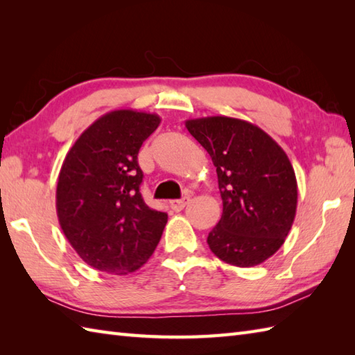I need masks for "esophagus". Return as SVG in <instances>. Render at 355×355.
<instances>
[{
	"instance_id": "34e87169",
	"label": "esophagus",
	"mask_w": 355,
	"mask_h": 355,
	"mask_svg": "<svg viewBox=\"0 0 355 355\" xmlns=\"http://www.w3.org/2000/svg\"><path fill=\"white\" fill-rule=\"evenodd\" d=\"M189 198H183V200H173L171 201V207L172 210H175V212H180V210H183L187 205H189Z\"/></svg>"
}]
</instances>
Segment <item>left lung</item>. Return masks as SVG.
<instances>
[{"label": "left lung", "mask_w": 355, "mask_h": 355, "mask_svg": "<svg viewBox=\"0 0 355 355\" xmlns=\"http://www.w3.org/2000/svg\"><path fill=\"white\" fill-rule=\"evenodd\" d=\"M186 128L216 168L223 216L207 236L216 258L235 267L259 266L288 236L296 216V173L285 150L259 126L212 116Z\"/></svg>", "instance_id": "1"}]
</instances>
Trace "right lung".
I'll return each mask as SVG.
<instances>
[{
    "label": "right lung",
    "mask_w": 355,
    "mask_h": 355,
    "mask_svg": "<svg viewBox=\"0 0 355 355\" xmlns=\"http://www.w3.org/2000/svg\"><path fill=\"white\" fill-rule=\"evenodd\" d=\"M162 119L134 110L110 111L67 153L56 187L65 238L93 268L110 275L139 270L154 253L168 215L143 201L139 150Z\"/></svg>",
    "instance_id": "right-lung-1"
}]
</instances>
